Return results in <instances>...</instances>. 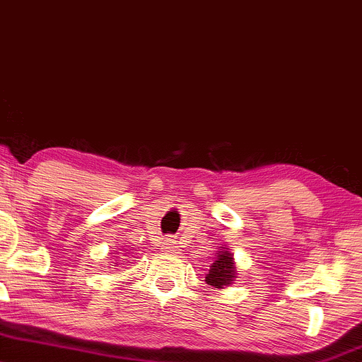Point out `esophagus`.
Masks as SVG:
<instances>
[{"label": "esophagus", "instance_id": "1", "mask_svg": "<svg viewBox=\"0 0 362 362\" xmlns=\"http://www.w3.org/2000/svg\"><path fill=\"white\" fill-rule=\"evenodd\" d=\"M177 241H175V238H172V236H169V238H164L162 239V243H160V249L164 252H175L177 251Z\"/></svg>", "mask_w": 362, "mask_h": 362}]
</instances>
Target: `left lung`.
Masks as SVG:
<instances>
[{
  "label": "left lung",
  "mask_w": 362,
  "mask_h": 362,
  "mask_svg": "<svg viewBox=\"0 0 362 362\" xmlns=\"http://www.w3.org/2000/svg\"><path fill=\"white\" fill-rule=\"evenodd\" d=\"M234 262H233V254H230L226 249L218 252L216 261L211 264L210 272L206 274L205 281L206 284L213 285L215 288H223L226 285H230L234 279Z\"/></svg>",
  "instance_id": "8db88e82"
}]
</instances>
